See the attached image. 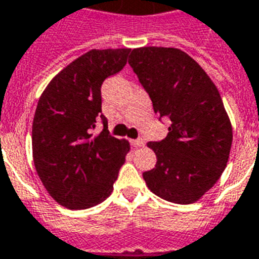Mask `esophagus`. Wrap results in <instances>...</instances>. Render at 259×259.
<instances>
[{
    "label": "esophagus",
    "mask_w": 259,
    "mask_h": 259,
    "mask_svg": "<svg viewBox=\"0 0 259 259\" xmlns=\"http://www.w3.org/2000/svg\"><path fill=\"white\" fill-rule=\"evenodd\" d=\"M131 143L134 146H137V148H141V146H145V139H142V138L134 139V141H131Z\"/></svg>",
    "instance_id": "esophagus-1"
}]
</instances>
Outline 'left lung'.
Listing matches in <instances>:
<instances>
[{
	"label": "left lung",
	"mask_w": 259,
	"mask_h": 259,
	"mask_svg": "<svg viewBox=\"0 0 259 259\" xmlns=\"http://www.w3.org/2000/svg\"><path fill=\"white\" fill-rule=\"evenodd\" d=\"M128 63L158 120H171L167 137L148 143L157 163L143 179L161 199L194 203L220 179L229 158L233 135L220 92L201 66L177 48H137Z\"/></svg>",
	"instance_id": "left-lung-1"
}]
</instances>
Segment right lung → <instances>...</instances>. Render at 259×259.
<instances>
[{"mask_svg": "<svg viewBox=\"0 0 259 259\" xmlns=\"http://www.w3.org/2000/svg\"><path fill=\"white\" fill-rule=\"evenodd\" d=\"M131 52L92 50L55 75L33 120V157L41 182L59 204L84 209L110 196L130 143L111 137L101 87L121 71ZM101 118L104 130L92 134Z\"/></svg>", "mask_w": 259, "mask_h": 259, "instance_id": "right-lung-1", "label": "right lung"}]
</instances>
